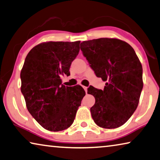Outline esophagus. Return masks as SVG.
<instances>
[{"label": "esophagus", "instance_id": "esophagus-1", "mask_svg": "<svg viewBox=\"0 0 160 160\" xmlns=\"http://www.w3.org/2000/svg\"><path fill=\"white\" fill-rule=\"evenodd\" d=\"M83 89L85 90V92L87 93V92H88V87H85V86H83Z\"/></svg>", "mask_w": 160, "mask_h": 160}]
</instances>
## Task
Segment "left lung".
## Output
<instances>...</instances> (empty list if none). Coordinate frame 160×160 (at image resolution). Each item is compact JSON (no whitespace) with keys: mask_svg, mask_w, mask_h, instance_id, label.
Segmentation results:
<instances>
[{"mask_svg":"<svg viewBox=\"0 0 160 160\" xmlns=\"http://www.w3.org/2000/svg\"><path fill=\"white\" fill-rule=\"evenodd\" d=\"M80 49L97 77L107 82L103 90H88L95 99L93 120L102 128H119L138 108L143 88L141 62L130 45L117 38L83 41Z\"/></svg>","mask_w":160,"mask_h":160,"instance_id":"obj_1","label":"left lung"}]
</instances>
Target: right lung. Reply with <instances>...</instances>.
<instances>
[{
    "instance_id": "obj_1",
    "label": "right lung",
    "mask_w": 160,
    "mask_h": 160,
    "mask_svg": "<svg viewBox=\"0 0 160 160\" xmlns=\"http://www.w3.org/2000/svg\"><path fill=\"white\" fill-rule=\"evenodd\" d=\"M80 42H42L25 58L21 72V92L28 112L45 130L58 132L70 127L85 95L81 86L65 87L60 79L70 75Z\"/></svg>"
}]
</instances>
